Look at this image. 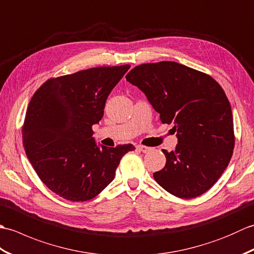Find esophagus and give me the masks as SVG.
Here are the masks:
<instances>
[{"instance_id": "34e87169", "label": "esophagus", "mask_w": 254, "mask_h": 254, "mask_svg": "<svg viewBox=\"0 0 254 254\" xmlns=\"http://www.w3.org/2000/svg\"><path fill=\"white\" fill-rule=\"evenodd\" d=\"M137 149L139 150V152H142V153H147V152H149V150H150V147L144 146V145H138Z\"/></svg>"}]
</instances>
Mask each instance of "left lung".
<instances>
[{"label": "left lung", "instance_id": "1", "mask_svg": "<svg viewBox=\"0 0 254 254\" xmlns=\"http://www.w3.org/2000/svg\"><path fill=\"white\" fill-rule=\"evenodd\" d=\"M127 80L146 96L163 123H174L178 144L154 179L181 198L202 195L222 176L235 146L233 112L220 85L183 64L163 61L135 66Z\"/></svg>", "mask_w": 254, "mask_h": 254}]
</instances>
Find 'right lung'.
Listing matches in <instances>:
<instances>
[{"instance_id": "obj_1", "label": "right lung", "mask_w": 254, "mask_h": 254, "mask_svg": "<svg viewBox=\"0 0 254 254\" xmlns=\"http://www.w3.org/2000/svg\"><path fill=\"white\" fill-rule=\"evenodd\" d=\"M130 65L93 67L48 79L28 105L23 127L27 157L41 181L63 198L84 202L113 180L132 144L97 145L93 126Z\"/></svg>"}]
</instances>
